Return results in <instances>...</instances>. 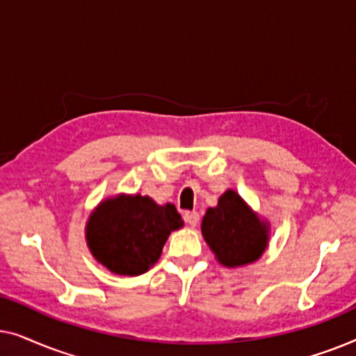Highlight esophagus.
Wrapping results in <instances>:
<instances>
[{
    "mask_svg": "<svg viewBox=\"0 0 356 356\" xmlns=\"http://www.w3.org/2000/svg\"><path fill=\"white\" fill-rule=\"evenodd\" d=\"M184 220H186V223H189L191 227H196L199 223V213L197 212H186L184 213Z\"/></svg>",
    "mask_w": 356,
    "mask_h": 356,
    "instance_id": "esophagus-1",
    "label": "esophagus"
}]
</instances>
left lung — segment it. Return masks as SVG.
<instances>
[{"label": "left lung", "instance_id": "left-lung-1", "mask_svg": "<svg viewBox=\"0 0 356 356\" xmlns=\"http://www.w3.org/2000/svg\"><path fill=\"white\" fill-rule=\"evenodd\" d=\"M201 230L217 261L225 267L257 261L269 241V223L261 220L233 189L218 197L217 207L207 209Z\"/></svg>", "mask_w": 356, "mask_h": 356}]
</instances>
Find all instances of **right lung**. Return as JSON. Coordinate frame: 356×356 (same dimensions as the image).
Masks as SVG:
<instances>
[{
	"label": "right lung",
	"mask_w": 356,
	"mask_h": 356,
	"mask_svg": "<svg viewBox=\"0 0 356 356\" xmlns=\"http://www.w3.org/2000/svg\"><path fill=\"white\" fill-rule=\"evenodd\" d=\"M181 227L173 204L159 206L149 196L118 194L90 213L86 240L92 256L110 272L140 275L159 261L170 233Z\"/></svg>",
	"instance_id": "right-lung-1"
}]
</instances>
